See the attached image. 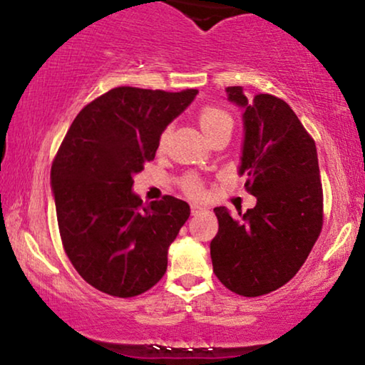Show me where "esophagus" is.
<instances>
[{
	"instance_id": "34e87169",
	"label": "esophagus",
	"mask_w": 365,
	"mask_h": 365,
	"mask_svg": "<svg viewBox=\"0 0 365 365\" xmlns=\"http://www.w3.org/2000/svg\"><path fill=\"white\" fill-rule=\"evenodd\" d=\"M206 211H207V206H204V204H197V202L191 204V214H192V216H197V214L206 212Z\"/></svg>"
}]
</instances>
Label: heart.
Instances as JSON below:
<instances>
[{"mask_svg":"<svg viewBox=\"0 0 365 365\" xmlns=\"http://www.w3.org/2000/svg\"><path fill=\"white\" fill-rule=\"evenodd\" d=\"M199 119V126L202 128V131L206 133L207 138H212L214 134H217L219 131H224V129H232V116L229 114L226 109L214 106V104H206V106L201 108V111L197 114ZM169 134V129H164L161 134V146L166 141ZM182 191L189 194V196L199 197L204 194V186L201 182V179L194 178V176H187L182 181Z\"/></svg>","mask_w":365,"mask_h":365,"instance_id":"heart-1","label":"heart"}]
</instances>
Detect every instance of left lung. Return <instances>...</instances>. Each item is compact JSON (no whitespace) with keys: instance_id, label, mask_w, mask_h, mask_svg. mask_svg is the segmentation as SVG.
Here are the masks:
<instances>
[{"instance_id":"obj_1","label":"left lung","mask_w":365,"mask_h":365,"mask_svg":"<svg viewBox=\"0 0 365 365\" xmlns=\"http://www.w3.org/2000/svg\"><path fill=\"white\" fill-rule=\"evenodd\" d=\"M226 91L244 108L239 174L257 202L236 216L214 209L212 269L229 291L257 297L282 287L306 262L322 231V182L316 143L286 101L272 94L247 99L241 86Z\"/></svg>"}]
</instances>
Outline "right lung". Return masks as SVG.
<instances>
[{
	"mask_svg": "<svg viewBox=\"0 0 365 365\" xmlns=\"http://www.w3.org/2000/svg\"><path fill=\"white\" fill-rule=\"evenodd\" d=\"M196 94L119 86L86 104L68 129L51 166L59 236L98 291L134 297L166 272L168 249L191 209L173 196L143 204L133 176L153 161L163 131Z\"/></svg>",
	"mask_w": 365,
	"mask_h": 365,
	"instance_id": "right-lung-1",
	"label": "right lung"
}]
</instances>
